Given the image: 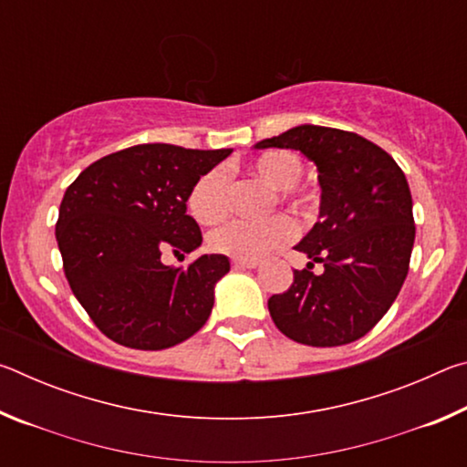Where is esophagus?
<instances>
[{"label":"esophagus","mask_w":467,"mask_h":467,"mask_svg":"<svg viewBox=\"0 0 467 467\" xmlns=\"http://www.w3.org/2000/svg\"><path fill=\"white\" fill-rule=\"evenodd\" d=\"M257 265H259V259H243V257L233 259V267H236V270H253V267Z\"/></svg>","instance_id":"1"}]
</instances>
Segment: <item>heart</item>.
I'll return each mask as SVG.
<instances>
[{
	"label": "heart",
	"instance_id": "b5f03b06",
	"mask_svg": "<svg viewBox=\"0 0 467 467\" xmlns=\"http://www.w3.org/2000/svg\"><path fill=\"white\" fill-rule=\"evenodd\" d=\"M253 175L264 179L267 185L278 189V200L290 205L296 214H306L313 205L311 193L298 189L303 177V161L288 150H270L259 154L249 164ZM187 205L192 216L202 224H216L224 220L231 210V172L224 167H214L197 177L189 189ZM296 234V226L288 216H274L264 223L233 220L216 228L208 236L210 247L224 255L257 259L274 249L290 243Z\"/></svg>",
	"mask_w": 467,
	"mask_h": 467
}]
</instances>
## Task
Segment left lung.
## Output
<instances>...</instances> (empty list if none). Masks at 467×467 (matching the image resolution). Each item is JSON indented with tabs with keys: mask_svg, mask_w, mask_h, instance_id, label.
Masks as SVG:
<instances>
[{
	"mask_svg": "<svg viewBox=\"0 0 467 467\" xmlns=\"http://www.w3.org/2000/svg\"><path fill=\"white\" fill-rule=\"evenodd\" d=\"M255 148L300 150L319 171V220L296 244L311 259L267 300L272 319L298 344L344 346L373 329L400 295L414 247L412 193L404 171L358 133L298 125ZM324 264V274L310 270Z\"/></svg>",
	"mask_w": 467,
	"mask_h": 467,
	"instance_id": "1",
	"label": "left lung"
}]
</instances>
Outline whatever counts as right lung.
<instances>
[{"mask_svg": "<svg viewBox=\"0 0 467 467\" xmlns=\"http://www.w3.org/2000/svg\"><path fill=\"white\" fill-rule=\"evenodd\" d=\"M231 152L140 144L102 156L66 189L55 226L63 272L109 339L164 350L208 321L228 257L202 255L185 267L161 257L200 247V226L187 216L189 189Z\"/></svg>", "mask_w": 467, "mask_h": 467, "instance_id": "1", "label": "right lung"}]
</instances>
